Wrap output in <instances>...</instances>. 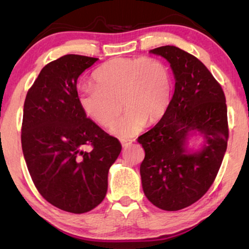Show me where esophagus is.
Instances as JSON below:
<instances>
[{
  "instance_id": "esophagus-1",
  "label": "esophagus",
  "mask_w": 249,
  "mask_h": 249,
  "mask_svg": "<svg viewBox=\"0 0 249 249\" xmlns=\"http://www.w3.org/2000/svg\"><path fill=\"white\" fill-rule=\"evenodd\" d=\"M132 142H133V141H129V140H127V141H126V140H121V144H122V146L125 147V148H126V147H128V146L132 145Z\"/></svg>"
}]
</instances>
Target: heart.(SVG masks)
<instances>
[{
	"mask_svg": "<svg viewBox=\"0 0 249 249\" xmlns=\"http://www.w3.org/2000/svg\"><path fill=\"white\" fill-rule=\"evenodd\" d=\"M94 84L80 88V107L91 121L109 127L121 138L132 137L166 114L171 101L172 74L165 62L156 58H116L93 73Z\"/></svg>",
	"mask_w": 249,
	"mask_h": 249,
	"instance_id": "heart-1",
	"label": "heart"
}]
</instances>
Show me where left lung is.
<instances>
[{
    "instance_id": "obj_1",
    "label": "left lung",
    "mask_w": 249,
    "mask_h": 249,
    "mask_svg": "<svg viewBox=\"0 0 249 249\" xmlns=\"http://www.w3.org/2000/svg\"><path fill=\"white\" fill-rule=\"evenodd\" d=\"M150 53L169 62L176 84L166 114L137 140L145 150L142 190L157 208L178 211L201 199L215 180L229 140L226 100L220 83L195 56L176 46ZM193 132L205 138L197 152L186 148Z\"/></svg>"
}]
</instances>
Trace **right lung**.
Returning <instances> with one entry per match:
<instances>
[{
    "label": "right lung",
    "instance_id": "right-lung-1",
    "mask_svg": "<svg viewBox=\"0 0 249 249\" xmlns=\"http://www.w3.org/2000/svg\"><path fill=\"white\" fill-rule=\"evenodd\" d=\"M66 54L46 65L24 103L22 148L29 175L46 201L66 212H89L103 201L109 167L122 150L119 140L88 119L77 81L98 61ZM91 146V150L84 148Z\"/></svg>",
    "mask_w": 249,
    "mask_h": 249
}]
</instances>
